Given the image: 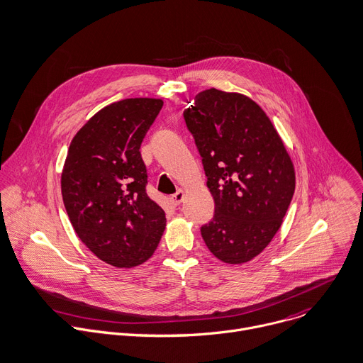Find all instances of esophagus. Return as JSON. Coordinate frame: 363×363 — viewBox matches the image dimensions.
I'll use <instances>...</instances> for the list:
<instances>
[{"instance_id":"esophagus-1","label":"esophagus","mask_w":363,"mask_h":363,"mask_svg":"<svg viewBox=\"0 0 363 363\" xmlns=\"http://www.w3.org/2000/svg\"><path fill=\"white\" fill-rule=\"evenodd\" d=\"M183 200H184V191H183V190H177V191L170 197V203H172L173 206H179Z\"/></svg>"}]
</instances>
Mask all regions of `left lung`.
Segmentation results:
<instances>
[{
  "label": "left lung",
  "mask_w": 363,
  "mask_h": 363,
  "mask_svg": "<svg viewBox=\"0 0 363 363\" xmlns=\"http://www.w3.org/2000/svg\"><path fill=\"white\" fill-rule=\"evenodd\" d=\"M183 117L214 200L201 238L222 262H249L270 243L292 201V160L269 117L243 94L201 91Z\"/></svg>",
  "instance_id": "obj_1"
}]
</instances>
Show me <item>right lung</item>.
<instances>
[{"mask_svg":"<svg viewBox=\"0 0 363 363\" xmlns=\"http://www.w3.org/2000/svg\"><path fill=\"white\" fill-rule=\"evenodd\" d=\"M163 107L156 99H127L93 116L72 138L61 174L62 201L82 242L103 262L133 267L162 239L166 213L147 191L140 153Z\"/></svg>","mask_w":363,"mask_h":363,"instance_id":"add662e5","label":"right lung"}]
</instances>
